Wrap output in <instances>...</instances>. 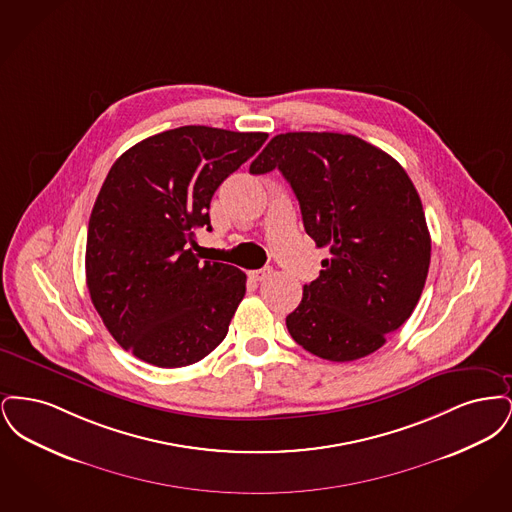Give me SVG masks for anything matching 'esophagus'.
Returning <instances> with one entry per match:
<instances>
[{"label": "esophagus", "mask_w": 512, "mask_h": 512, "mask_svg": "<svg viewBox=\"0 0 512 512\" xmlns=\"http://www.w3.org/2000/svg\"><path fill=\"white\" fill-rule=\"evenodd\" d=\"M270 272H272V268L270 267L251 270V278H253V280H257V282H263V280H267L268 276H270Z\"/></svg>", "instance_id": "1"}]
</instances>
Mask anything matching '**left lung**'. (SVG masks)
<instances>
[{
  "instance_id": "8db88e82",
  "label": "left lung",
  "mask_w": 512,
  "mask_h": 512,
  "mask_svg": "<svg viewBox=\"0 0 512 512\" xmlns=\"http://www.w3.org/2000/svg\"><path fill=\"white\" fill-rule=\"evenodd\" d=\"M274 169L292 186L305 232L332 255L286 317L290 336L326 361L374 353L413 315L430 267V232L409 174L386 151L338 132L274 136L249 172Z\"/></svg>"
}]
</instances>
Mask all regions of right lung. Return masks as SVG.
Returning a JSON list of instances; mask_svg holds the SVG:
<instances>
[{"mask_svg":"<svg viewBox=\"0 0 512 512\" xmlns=\"http://www.w3.org/2000/svg\"><path fill=\"white\" fill-rule=\"evenodd\" d=\"M267 138L180 126L130 147L111 167L88 224L86 284L105 328L134 357L194 365L226 338L245 274L199 261L195 232L211 230L213 194Z\"/></svg>","mask_w":512,"mask_h":512,"instance_id":"right-lung-1","label":"right lung"}]
</instances>
